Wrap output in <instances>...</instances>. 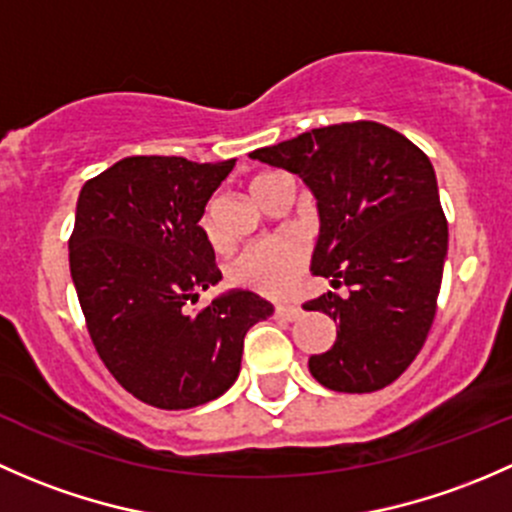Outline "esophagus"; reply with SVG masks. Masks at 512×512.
I'll use <instances>...</instances> for the list:
<instances>
[{
  "label": "esophagus",
  "instance_id": "34e87169",
  "mask_svg": "<svg viewBox=\"0 0 512 512\" xmlns=\"http://www.w3.org/2000/svg\"><path fill=\"white\" fill-rule=\"evenodd\" d=\"M303 308L300 305H291V303H278L276 305V318L281 320H298Z\"/></svg>",
  "mask_w": 512,
  "mask_h": 512
}]
</instances>
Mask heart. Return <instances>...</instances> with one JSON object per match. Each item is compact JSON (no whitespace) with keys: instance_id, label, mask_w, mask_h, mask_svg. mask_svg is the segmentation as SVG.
<instances>
[{"instance_id":"heart-1","label":"heart","mask_w":512,"mask_h":512,"mask_svg":"<svg viewBox=\"0 0 512 512\" xmlns=\"http://www.w3.org/2000/svg\"><path fill=\"white\" fill-rule=\"evenodd\" d=\"M273 177H278V172H266V175H258L254 182H251V192H254L256 199H261L263 184L271 182ZM202 226L204 231H207L209 239L217 236V231H214L212 209L204 214ZM305 261H308L305 249L295 239L261 241V244L249 246V249H244L241 254L231 258L229 278L236 286L278 298V295H286L293 291L300 273H303Z\"/></svg>"}]
</instances>
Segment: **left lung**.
<instances>
[{
    "mask_svg": "<svg viewBox=\"0 0 512 512\" xmlns=\"http://www.w3.org/2000/svg\"><path fill=\"white\" fill-rule=\"evenodd\" d=\"M251 157L308 184L320 217L310 271L347 288L303 305L337 323L335 345L310 357V374L347 394L392 384L424 347L449 251L429 157L372 120L315 128Z\"/></svg>",
    "mask_w": 512,
    "mask_h": 512,
    "instance_id": "8db88e82",
    "label": "left lung"
}]
</instances>
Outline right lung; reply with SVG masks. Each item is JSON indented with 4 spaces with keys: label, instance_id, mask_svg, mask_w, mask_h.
<instances>
[{
    "label": "right lung",
    "instance_id": "obj_1",
    "mask_svg": "<svg viewBox=\"0 0 512 512\" xmlns=\"http://www.w3.org/2000/svg\"><path fill=\"white\" fill-rule=\"evenodd\" d=\"M234 162L125 157L78 194L68 261L88 333L110 374L150 407L221 397L239 377L249 328L273 313L239 288L187 310L221 281L199 219Z\"/></svg>",
    "mask_w": 512,
    "mask_h": 512
}]
</instances>
